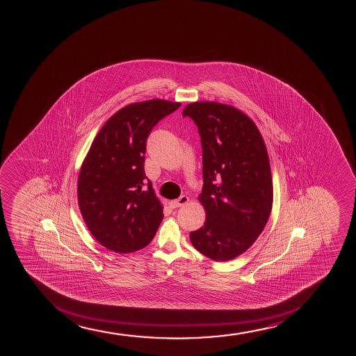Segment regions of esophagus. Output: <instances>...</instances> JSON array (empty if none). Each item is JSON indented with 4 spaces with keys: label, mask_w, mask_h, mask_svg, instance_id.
I'll use <instances>...</instances> for the list:
<instances>
[{
    "label": "esophagus",
    "mask_w": 356,
    "mask_h": 356,
    "mask_svg": "<svg viewBox=\"0 0 356 356\" xmlns=\"http://www.w3.org/2000/svg\"><path fill=\"white\" fill-rule=\"evenodd\" d=\"M188 202H189V197L186 195H182L180 196L179 199H176V200L170 201L169 204H170V207L177 208L182 207V206H184V204H187Z\"/></svg>",
    "instance_id": "1"
}]
</instances>
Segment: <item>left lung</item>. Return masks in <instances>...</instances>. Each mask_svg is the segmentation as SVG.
I'll return each mask as SVG.
<instances>
[{"mask_svg": "<svg viewBox=\"0 0 356 356\" xmlns=\"http://www.w3.org/2000/svg\"><path fill=\"white\" fill-rule=\"evenodd\" d=\"M182 115L199 128L204 165L199 201L206 221L189 238L209 259H234L251 248L271 213L268 149L254 122L232 105L195 102Z\"/></svg>", "mask_w": 356, "mask_h": 356, "instance_id": "obj_1", "label": "left lung"}]
</instances>
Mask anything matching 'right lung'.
Instances as JSON below:
<instances>
[{
	"label": "right lung",
	"mask_w": 356,
	"mask_h": 356,
	"mask_svg": "<svg viewBox=\"0 0 356 356\" xmlns=\"http://www.w3.org/2000/svg\"><path fill=\"white\" fill-rule=\"evenodd\" d=\"M181 106L150 99L112 115L95 137L78 176V204L93 238L110 251L145 248L163 219V206L144 172L152 129Z\"/></svg>",
	"instance_id": "add662e5"
}]
</instances>
